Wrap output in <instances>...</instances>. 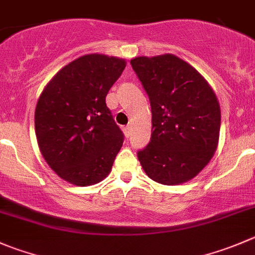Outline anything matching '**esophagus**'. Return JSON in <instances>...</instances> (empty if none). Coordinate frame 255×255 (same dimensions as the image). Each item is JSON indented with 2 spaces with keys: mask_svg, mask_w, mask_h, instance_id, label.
I'll return each mask as SVG.
<instances>
[{
  "mask_svg": "<svg viewBox=\"0 0 255 255\" xmlns=\"http://www.w3.org/2000/svg\"><path fill=\"white\" fill-rule=\"evenodd\" d=\"M123 132H125L126 137H129V135H130V127H129V126H126V127L123 128Z\"/></svg>",
  "mask_w": 255,
  "mask_h": 255,
  "instance_id": "1",
  "label": "esophagus"
}]
</instances>
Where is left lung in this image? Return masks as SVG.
Segmentation results:
<instances>
[{"label": "left lung", "instance_id": "left-lung-1", "mask_svg": "<svg viewBox=\"0 0 255 255\" xmlns=\"http://www.w3.org/2000/svg\"><path fill=\"white\" fill-rule=\"evenodd\" d=\"M130 65L152 108L150 142L138 152L143 170L164 185L193 179L218 147L221 106L213 88L174 54L134 57Z\"/></svg>", "mask_w": 255, "mask_h": 255}]
</instances>
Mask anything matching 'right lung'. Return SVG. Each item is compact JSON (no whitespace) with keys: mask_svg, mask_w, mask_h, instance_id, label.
<instances>
[{"mask_svg":"<svg viewBox=\"0 0 255 255\" xmlns=\"http://www.w3.org/2000/svg\"><path fill=\"white\" fill-rule=\"evenodd\" d=\"M127 62L85 54L62 67L43 88L34 111L42 157L59 178L78 187L102 182L112 169L123 134L106 96Z\"/></svg>","mask_w":255,"mask_h":255,"instance_id":"right-lung-1","label":"right lung"}]
</instances>
